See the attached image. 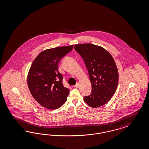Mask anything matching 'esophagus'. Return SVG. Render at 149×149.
<instances>
[{
	"mask_svg": "<svg viewBox=\"0 0 149 149\" xmlns=\"http://www.w3.org/2000/svg\"><path fill=\"white\" fill-rule=\"evenodd\" d=\"M79 86V83H77V84L74 86V88H77V87H78Z\"/></svg>",
	"mask_w": 149,
	"mask_h": 149,
	"instance_id": "34e87169",
	"label": "esophagus"
}]
</instances>
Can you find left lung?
<instances>
[{
  "label": "left lung",
  "mask_w": 149,
  "mask_h": 149,
  "mask_svg": "<svg viewBox=\"0 0 149 149\" xmlns=\"http://www.w3.org/2000/svg\"><path fill=\"white\" fill-rule=\"evenodd\" d=\"M88 72L92 85L90 96L84 102L92 108L107 104L116 91L118 72L115 62L109 52L103 47L91 43L74 45Z\"/></svg>",
  "instance_id": "obj_1"
}]
</instances>
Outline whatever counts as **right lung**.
Segmentation results:
<instances>
[{
	"instance_id": "add662e5",
	"label": "right lung",
	"mask_w": 149,
	"mask_h": 149,
	"mask_svg": "<svg viewBox=\"0 0 149 149\" xmlns=\"http://www.w3.org/2000/svg\"><path fill=\"white\" fill-rule=\"evenodd\" d=\"M73 48L72 45L45 49L34 59L29 70L27 83L31 93L38 104L48 109H57L67 101L70 90L62 84L58 63Z\"/></svg>"
}]
</instances>
